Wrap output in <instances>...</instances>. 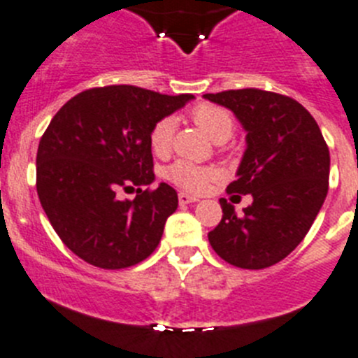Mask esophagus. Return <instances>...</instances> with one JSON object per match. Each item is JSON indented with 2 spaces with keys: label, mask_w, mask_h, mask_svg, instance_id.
Returning <instances> with one entry per match:
<instances>
[{
  "label": "esophagus",
  "mask_w": 358,
  "mask_h": 358,
  "mask_svg": "<svg viewBox=\"0 0 358 358\" xmlns=\"http://www.w3.org/2000/svg\"><path fill=\"white\" fill-rule=\"evenodd\" d=\"M178 201H180V205H189V203H196V201H198V198H196V196L185 194V192H180V194H178Z\"/></svg>",
  "instance_id": "obj_1"
}]
</instances>
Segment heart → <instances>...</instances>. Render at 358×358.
I'll list each match as a JSON object with an SVG mask.
<instances>
[{
  "instance_id": "1",
  "label": "heart",
  "mask_w": 358,
  "mask_h": 358,
  "mask_svg": "<svg viewBox=\"0 0 358 358\" xmlns=\"http://www.w3.org/2000/svg\"><path fill=\"white\" fill-rule=\"evenodd\" d=\"M190 118L215 143H222L231 138L233 129H235V120L231 113L215 103H198L190 111ZM173 130H175V122L169 116L153 123L148 134V145L153 155H168L173 145ZM166 176L182 189L190 190V192H203L208 183L215 178V171L206 166H196L187 160H178L166 169Z\"/></svg>"
}]
</instances>
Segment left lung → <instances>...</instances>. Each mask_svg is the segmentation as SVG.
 I'll return each mask as SVG.
<instances>
[{
  "mask_svg": "<svg viewBox=\"0 0 358 358\" xmlns=\"http://www.w3.org/2000/svg\"><path fill=\"white\" fill-rule=\"evenodd\" d=\"M235 113L247 148L228 192L250 194L243 213L224 198L208 233L220 258L259 270L285 259L310 229L327 198L330 153L316 120L292 96L258 88L203 95Z\"/></svg>",
  "mask_w": 358,
  "mask_h": 358,
  "instance_id": "left-lung-1",
  "label": "left lung"
}]
</instances>
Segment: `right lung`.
<instances>
[{
    "mask_svg": "<svg viewBox=\"0 0 358 358\" xmlns=\"http://www.w3.org/2000/svg\"><path fill=\"white\" fill-rule=\"evenodd\" d=\"M190 99L103 86L81 92L56 113L36 152V192L73 255L120 270L157 249L178 194L168 183L143 190L155 180L148 134ZM129 188L136 189V198L120 200L119 190Z\"/></svg>",
    "mask_w": 358,
    "mask_h": 358,
    "instance_id": "right-lung-1",
    "label": "right lung"
}]
</instances>
